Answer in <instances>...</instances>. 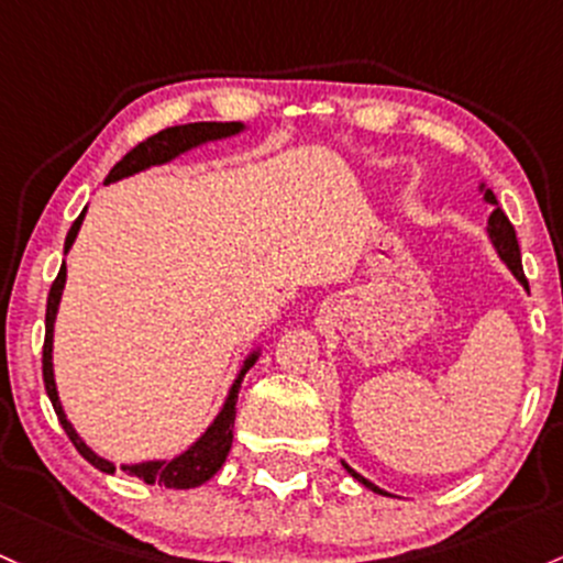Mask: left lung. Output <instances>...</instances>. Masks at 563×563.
I'll return each instance as SVG.
<instances>
[{
	"label": "left lung",
	"instance_id": "8db88e82",
	"mask_svg": "<svg viewBox=\"0 0 563 563\" xmlns=\"http://www.w3.org/2000/svg\"><path fill=\"white\" fill-rule=\"evenodd\" d=\"M478 191H481V197H484L486 206L492 208L489 219H486V238H489L492 249L497 251L499 262H503L505 267H508V269L512 272V277H516V280L521 283L523 291H529V283H527V277H523V269H521V251H518L516 230H512V224L508 221V216H505L503 208H499V202H497V197H494V191H492L489 187H486L484 181L478 184ZM342 465H344V471H347V473L352 475V478L357 481V484L366 486L368 492L382 494V497H390V494H387L385 489H379V486L372 484V481L363 478L361 473L352 471V467L347 465V462H342Z\"/></svg>",
	"mask_w": 563,
	"mask_h": 563
}]
</instances>
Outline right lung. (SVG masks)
Masks as SVG:
<instances>
[{"label":"right lung","instance_id":"obj_1","mask_svg":"<svg viewBox=\"0 0 563 563\" xmlns=\"http://www.w3.org/2000/svg\"><path fill=\"white\" fill-rule=\"evenodd\" d=\"M249 131L245 122H189V125L168 128V131L154 133L152 139H146L144 144H139L131 150L120 163L111 168L107 176V184L122 181V178L135 176L141 170L157 168V165H168L173 159H178L181 154L191 150H200V146L213 144V141L234 139V135ZM85 213L88 208H82V213L77 216V221L71 224L69 234H66L64 243V256L71 251L74 240H77L79 227H82ZM66 288V262L60 264L58 277H55L51 296H47V312H45V350H42V374H45V390L47 398H51L55 413H58L60 424H64L66 435L71 438V443L77 446V452L90 462L92 467H98L101 473H114L117 465L107 456L96 454L88 443L82 441L74 424L66 417L64 406H60L58 398V385H55V372H53V333H55V318H58L60 296H64ZM262 355V347H253L249 355L240 363L238 374H234L230 390H227L224 404H221L219 413L213 417V422L208 424L206 430L200 432L195 443H189L181 454L170 456V460H146V462H133V465H120L128 475H135L144 484L152 486H165V489H195V486H202L206 481H211L216 473L221 471V465L227 462V454L232 449V428H234V404H238L240 385H243V376L253 363Z\"/></svg>","mask_w":563,"mask_h":563}]
</instances>
